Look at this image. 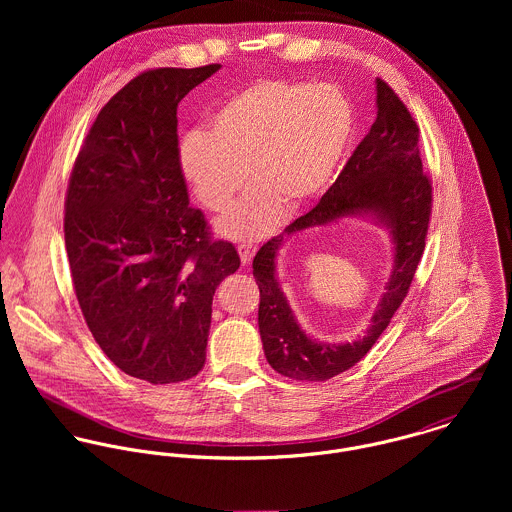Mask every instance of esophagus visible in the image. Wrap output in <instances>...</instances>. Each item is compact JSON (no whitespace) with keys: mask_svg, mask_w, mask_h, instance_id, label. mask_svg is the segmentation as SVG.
Instances as JSON below:
<instances>
[{"mask_svg":"<svg viewBox=\"0 0 512 512\" xmlns=\"http://www.w3.org/2000/svg\"><path fill=\"white\" fill-rule=\"evenodd\" d=\"M238 254H240L242 264H250L252 258H254V254H256V246H254L252 242H242V244L238 246Z\"/></svg>","mask_w":512,"mask_h":512,"instance_id":"34e87169","label":"esophagus"}]
</instances>
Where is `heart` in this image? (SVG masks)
Returning <instances> with one entry per match:
<instances>
[{
	"label": "heart",
	"instance_id": "b5f03b06",
	"mask_svg": "<svg viewBox=\"0 0 512 512\" xmlns=\"http://www.w3.org/2000/svg\"><path fill=\"white\" fill-rule=\"evenodd\" d=\"M355 130V112L335 84L264 78L234 92L181 144V171L209 211H224L246 183V197L219 220L220 234L256 240L307 207L331 185Z\"/></svg>",
	"mask_w": 512,
	"mask_h": 512
}]
</instances>
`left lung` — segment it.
Masks as SVG:
<instances>
[{"mask_svg":"<svg viewBox=\"0 0 512 512\" xmlns=\"http://www.w3.org/2000/svg\"><path fill=\"white\" fill-rule=\"evenodd\" d=\"M376 106L370 132L337 181L309 213L270 238L252 262L260 288L258 325L264 355L276 372L293 380L323 382L357 365L408 295L426 248L434 195L432 179L422 169L420 128L382 78H376ZM357 212H374L391 226L395 238L393 276L366 337L345 346H323L309 340L294 323L275 280V254L293 231Z\"/></svg>","mask_w":512,"mask_h":512,"instance_id":"1","label":"left lung"}]
</instances>
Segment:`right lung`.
Listing matches in <instances>:
<instances>
[{
    "mask_svg": "<svg viewBox=\"0 0 512 512\" xmlns=\"http://www.w3.org/2000/svg\"><path fill=\"white\" fill-rule=\"evenodd\" d=\"M220 65L149 69L98 112L74 159L65 244L74 293L104 355L151 384L183 382L207 359L213 295L240 268L189 207L177 106Z\"/></svg>",
    "mask_w": 512,
    "mask_h": 512,
    "instance_id": "obj_1",
    "label": "right lung"
}]
</instances>
